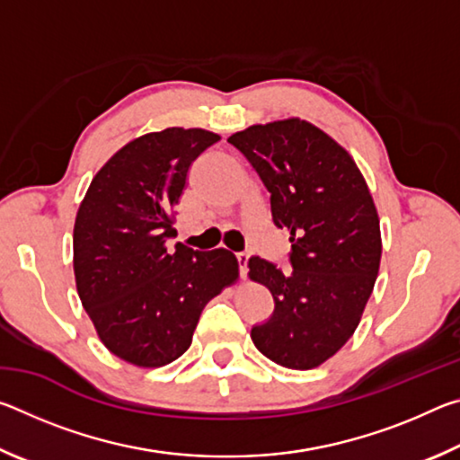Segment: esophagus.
Wrapping results in <instances>:
<instances>
[{"instance_id": "obj_1", "label": "esophagus", "mask_w": 460, "mask_h": 460, "mask_svg": "<svg viewBox=\"0 0 460 460\" xmlns=\"http://www.w3.org/2000/svg\"><path fill=\"white\" fill-rule=\"evenodd\" d=\"M237 263H239V276L241 278H247V261H249V255L247 253H237Z\"/></svg>"}]
</instances>
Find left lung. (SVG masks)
I'll use <instances>...</instances> for the list:
<instances>
[{"mask_svg": "<svg viewBox=\"0 0 460 460\" xmlns=\"http://www.w3.org/2000/svg\"><path fill=\"white\" fill-rule=\"evenodd\" d=\"M270 190L271 219L290 231L292 271L249 260V278L274 296V314L252 329L261 355L314 369L353 337L376 286L381 231L367 182L345 147L314 123H255L229 139Z\"/></svg>", "mask_w": 460, "mask_h": 460, "instance_id": "obj_1", "label": "left lung"}]
</instances>
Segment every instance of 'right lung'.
I'll list each match as a JSON object with an SVG mask.
<instances>
[{"label": "right lung", "mask_w": 460, "mask_h": 460, "mask_svg": "<svg viewBox=\"0 0 460 460\" xmlns=\"http://www.w3.org/2000/svg\"><path fill=\"white\" fill-rule=\"evenodd\" d=\"M219 139L200 128L131 139L93 176L76 211V292L101 342L136 367L178 359L207 302L239 278L227 249L168 247L192 162Z\"/></svg>", "instance_id": "right-lung-1"}]
</instances>
